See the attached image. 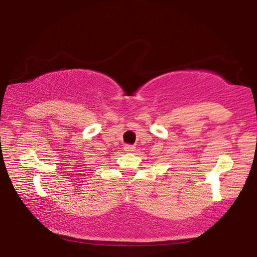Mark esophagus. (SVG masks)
Listing matches in <instances>:
<instances>
[{
    "mask_svg": "<svg viewBox=\"0 0 257 257\" xmlns=\"http://www.w3.org/2000/svg\"><path fill=\"white\" fill-rule=\"evenodd\" d=\"M135 149H136V147H135L134 145H125L124 146V151L125 152H134Z\"/></svg>",
    "mask_w": 257,
    "mask_h": 257,
    "instance_id": "1",
    "label": "esophagus"
}]
</instances>
